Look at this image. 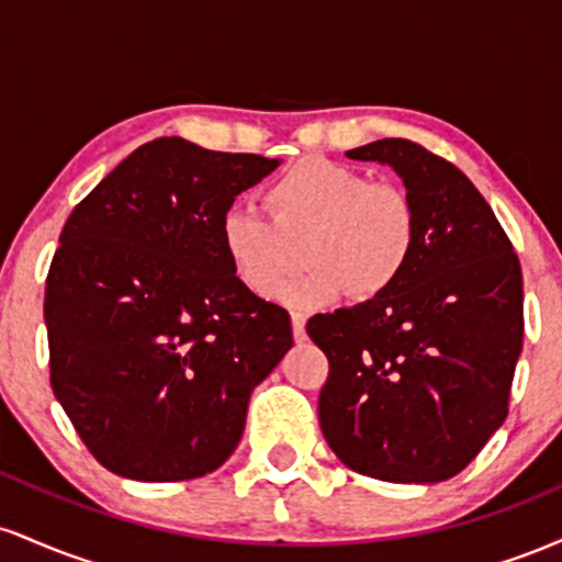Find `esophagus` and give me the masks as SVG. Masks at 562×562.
I'll list each match as a JSON object with an SVG mask.
<instances>
[{
    "instance_id": "1",
    "label": "esophagus",
    "mask_w": 562,
    "mask_h": 562,
    "mask_svg": "<svg viewBox=\"0 0 562 562\" xmlns=\"http://www.w3.org/2000/svg\"><path fill=\"white\" fill-rule=\"evenodd\" d=\"M290 322H293L295 344H303V340H306V317H303V314H293Z\"/></svg>"
}]
</instances>
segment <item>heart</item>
<instances>
[{"instance_id": "obj_1", "label": "heart", "mask_w": 562, "mask_h": 562, "mask_svg": "<svg viewBox=\"0 0 562 562\" xmlns=\"http://www.w3.org/2000/svg\"><path fill=\"white\" fill-rule=\"evenodd\" d=\"M272 218L248 205H229L218 240L245 288L272 295L304 243L310 269L278 289L295 308H317L340 295L375 299L396 285L417 245L415 205L393 184L370 182L351 166L303 158L267 187Z\"/></svg>"}]
</instances>
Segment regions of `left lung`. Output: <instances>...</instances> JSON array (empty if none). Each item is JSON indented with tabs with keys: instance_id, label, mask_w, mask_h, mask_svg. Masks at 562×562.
Instances as JSON below:
<instances>
[{
	"instance_id": "obj_1",
	"label": "left lung",
	"mask_w": 562,
	"mask_h": 562,
	"mask_svg": "<svg viewBox=\"0 0 562 562\" xmlns=\"http://www.w3.org/2000/svg\"><path fill=\"white\" fill-rule=\"evenodd\" d=\"M391 166L415 205L417 245L396 285L308 319L330 362L319 425L370 479L438 483L473 462L507 417L524 348V277L473 182L409 139L346 153Z\"/></svg>"
}]
</instances>
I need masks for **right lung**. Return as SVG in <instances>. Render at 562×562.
<instances>
[{
    "instance_id": "right-lung-1",
    "label": "right lung",
    "mask_w": 562,
    "mask_h": 562,
    "mask_svg": "<svg viewBox=\"0 0 562 562\" xmlns=\"http://www.w3.org/2000/svg\"><path fill=\"white\" fill-rule=\"evenodd\" d=\"M280 160L182 137L137 147L60 232L44 293L55 398L102 468L214 473L250 393L293 346L290 314L232 272L218 218Z\"/></svg>"
}]
</instances>
